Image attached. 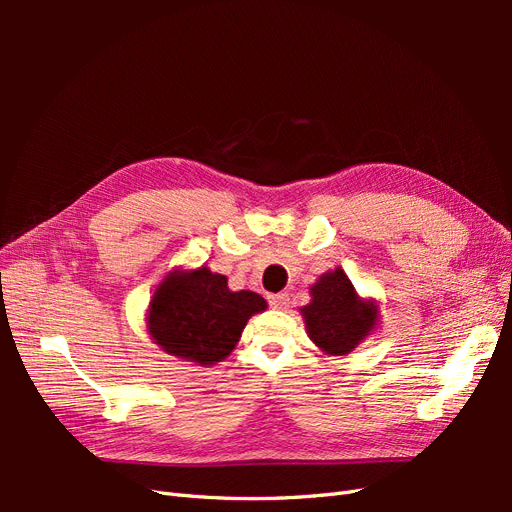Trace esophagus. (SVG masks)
<instances>
[{"label": "esophagus", "mask_w": 512, "mask_h": 512, "mask_svg": "<svg viewBox=\"0 0 512 512\" xmlns=\"http://www.w3.org/2000/svg\"><path fill=\"white\" fill-rule=\"evenodd\" d=\"M269 305L275 309H284L288 305V294L286 292H277V294H269Z\"/></svg>", "instance_id": "34e87169"}]
</instances>
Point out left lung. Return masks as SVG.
Segmentation results:
<instances>
[{"instance_id": "left-lung-1", "label": "left lung", "mask_w": 512, "mask_h": 512, "mask_svg": "<svg viewBox=\"0 0 512 512\" xmlns=\"http://www.w3.org/2000/svg\"><path fill=\"white\" fill-rule=\"evenodd\" d=\"M312 303L301 309L312 342L327 354H348L378 320L371 301H361L342 269L324 273L309 288Z\"/></svg>"}]
</instances>
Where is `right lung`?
I'll list each match as a JSON object with an SVG mask.
<instances>
[{"label":"right lung","instance_id":"right-lung-1","mask_svg":"<svg viewBox=\"0 0 512 512\" xmlns=\"http://www.w3.org/2000/svg\"><path fill=\"white\" fill-rule=\"evenodd\" d=\"M267 301L256 292L228 290L207 267L170 273L149 303V333L168 354L213 365L230 354L250 316Z\"/></svg>","mask_w":512,"mask_h":512}]
</instances>
